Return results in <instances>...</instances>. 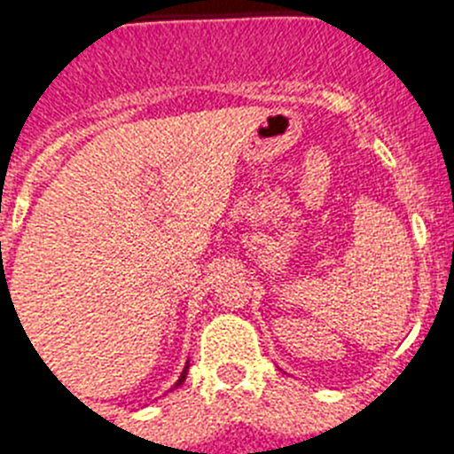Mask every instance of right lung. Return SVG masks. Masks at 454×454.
Returning a JSON list of instances; mask_svg holds the SVG:
<instances>
[{"label": "right lung", "mask_w": 454, "mask_h": 454, "mask_svg": "<svg viewBox=\"0 0 454 454\" xmlns=\"http://www.w3.org/2000/svg\"><path fill=\"white\" fill-rule=\"evenodd\" d=\"M186 372H188V364H186V368H184V371H182V375H179V380H177V384H175V388H177L179 384H182L184 380H186Z\"/></svg>", "instance_id": "right-lung-1"}]
</instances>
